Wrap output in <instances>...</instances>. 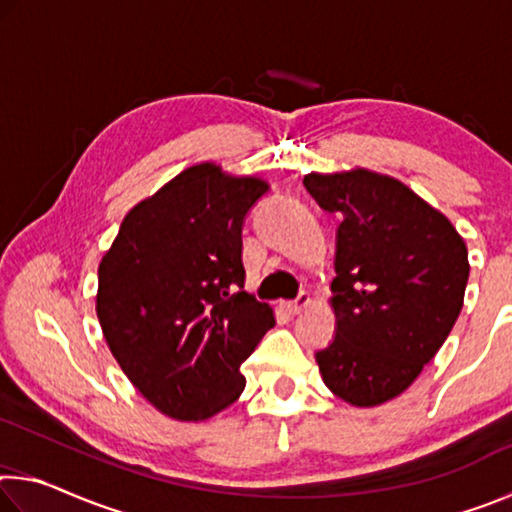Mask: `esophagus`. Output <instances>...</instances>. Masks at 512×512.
Listing matches in <instances>:
<instances>
[{
  "instance_id": "obj_1",
  "label": "esophagus",
  "mask_w": 512,
  "mask_h": 512,
  "mask_svg": "<svg viewBox=\"0 0 512 512\" xmlns=\"http://www.w3.org/2000/svg\"><path fill=\"white\" fill-rule=\"evenodd\" d=\"M309 302H311V298H309V293H305L302 291L300 296L296 298V300H291V302H282V309L287 311V314H291V316H296V314H300V311H305L307 307H309Z\"/></svg>"
}]
</instances>
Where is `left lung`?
Wrapping results in <instances>:
<instances>
[{
	"label": "left lung",
	"instance_id": "8db88e82",
	"mask_svg": "<svg viewBox=\"0 0 512 512\" xmlns=\"http://www.w3.org/2000/svg\"><path fill=\"white\" fill-rule=\"evenodd\" d=\"M336 230V336L316 352L325 386L352 406H379L436 357L463 309L470 262L452 221L397 178L370 169L302 180Z\"/></svg>",
	"mask_w": 512,
	"mask_h": 512
}]
</instances>
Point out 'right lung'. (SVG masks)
Wrapping results in <instances>:
<instances>
[{"instance_id":"1","label":"right lung","mask_w":512,"mask_h":512,"mask_svg":"<svg viewBox=\"0 0 512 512\" xmlns=\"http://www.w3.org/2000/svg\"><path fill=\"white\" fill-rule=\"evenodd\" d=\"M266 192L257 176L194 164L137 203L101 257L103 339L173 420L201 422L237 402L239 366L275 325L273 309L244 291L241 262V225Z\"/></svg>"}]
</instances>
